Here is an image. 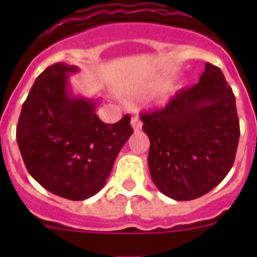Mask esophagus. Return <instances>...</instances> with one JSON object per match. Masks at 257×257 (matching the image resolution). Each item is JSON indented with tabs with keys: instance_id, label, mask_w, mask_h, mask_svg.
<instances>
[{
	"instance_id": "1",
	"label": "esophagus",
	"mask_w": 257,
	"mask_h": 257,
	"mask_svg": "<svg viewBox=\"0 0 257 257\" xmlns=\"http://www.w3.org/2000/svg\"><path fill=\"white\" fill-rule=\"evenodd\" d=\"M142 121H140V118L138 117V115H134L133 118H131V126H133V128L135 131H139L140 128H142Z\"/></svg>"
}]
</instances>
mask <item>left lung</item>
I'll use <instances>...</instances> for the list:
<instances>
[{"mask_svg": "<svg viewBox=\"0 0 257 257\" xmlns=\"http://www.w3.org/2000/svg\"><path fill=\"white\" fill-rule=\"evenodd\" d=\"M140 118L151 142L152 180L165 196L176 201L199 198L230 171L239 119L233 90L216 65L206 63L198 83Z\"/></svg>", "mask_w": 257, "mask_h": 257, "instance_id": "left-lung-1", "label": "left lung"}]
</instances>
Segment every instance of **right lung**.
<instances>
[{
  "label": "right lung",
  "instance_id": "right-lung-1",
  "mask_svg": "<svg viewBox=\"0 0 257 257\" xmlns=\"http://www.w3.org/2000/svg\"><path fill=\"white\" fill-rule=\"evenodd\" d=\"M77 70L56 63L36 78L20 112L17 142L37 183L59 197L83 201L104 187L134 130L128 114L104 123L95 113L97 101L70 94L68 73Z\"/></svg>",
  "mask_w": 257,
  "mask_h": 257
}]
</instances>
